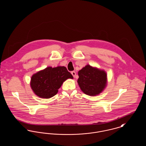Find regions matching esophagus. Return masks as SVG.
Here are the masks:
<instances>
[{
	"label": "esophagus",
	"mask_w": 146,
	"mask_h": 146,
	"mask_svg": "<svg viewBox=\"0 0 146 146\" xmlns=\"http://www.w3.org/2000/svg\"><path fill=\"white\" fill-rule=\"evenodd\" d=\"M71 74H72V76H74V77H75L76 76V73L75 71H72V72H71Z\"/></svg>",
	"instance_id": "esophagus-1"
}]
</instances>
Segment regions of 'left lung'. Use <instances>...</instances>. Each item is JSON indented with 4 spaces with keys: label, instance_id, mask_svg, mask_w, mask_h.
Listing matches in <instances>:
<instances>
[{
    "label": "left lung",
    "instance_id": "8db88e82",
    "mask_svg": "<svg viewBox=\"0 0 146 146\" xmlns=\"http://www.w3.org/2000/svg\"><path fill=\"white\" fill-rule=\"evenodd\" d=\"M78 83L84 93L96 96L104 90L106 86L107 74L104 70L87 65L78 72Z\"/></svg>",
    "mask_w": 146,
    "mask_h": 146
}]
</instances>
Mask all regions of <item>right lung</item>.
<instances>
[{
	"label": "right lung",
	"instance_id": "right-lung-1",
	"mask_svg": "<svg viewBox=\"0 0 146 146\" xmlns=\"http://www.w3.org/2000/svg\"><path fill=\"white\" fill-rule=\"evenodd\" d=\"M68 78L73 77L65 67H49L33 75L31 86L37 96L49 98L55 95L63 82Z\"/></svg>",
	"mask_w": 146,
	"mask_h": 146
}]
</instances>
